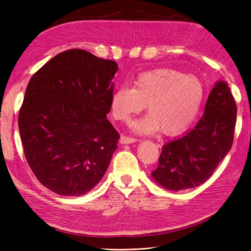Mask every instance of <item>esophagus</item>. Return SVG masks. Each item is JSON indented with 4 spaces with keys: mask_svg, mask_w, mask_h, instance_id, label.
<instances>
[{
    "mask_svg": "<svg viewBox=\"0 0 251 251\" xmlns=\"http://www.w3.org/2000/svg\"><path fill=\"white\" fill-rule=\"evenodd\" d=\"M120 141H121V143H123V145H128V143L136 142L137 139H136V138H134V137H129V136L122 135Z\"/></svg>",
    "mask_w": 251,
    "mask_h": 251,
    "instance_id": "obj_1",
    "label": "esophagus"
}]
</instances>
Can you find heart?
I'll use <instances>...</instances> for the list:
<instances>
[{
    "label": "heart",
    "instance_id": "b5f03b06",
    "mask_svg": "<svg viewBox=\"0 0 251 251\" xmlns=\"http://www.w3.org/2000/svg\"><path fill=\"white\" fill-rule=\"evenodd\" d=\"M202 98L204 88L196 76L173 69H157L139 74L132 88L123 86L114 90L110 106L115 120L128 122L147 104L149 115L132 123V128L141 134L161 128L173 135L195 119Z\"/></svg>",
    "mask_w": 251,
    "mask_h": 251
}]
</instances>
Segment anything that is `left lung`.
Segmentation results:
<instances>
[{"label":"left lung","instance_id":"1","mask_svg":"<svg viewBox=\"0 0 251 251\" xmlns=\"http://www.w3.org/2000/svg\"><path fill=\"white\" fill-rule=\"evenodd\" d=\"M236 102L226 82H218L193 129L167 142L153 178L165 189L180 191L202 184L230 151L236 123Z\"/></svg>","mask_w":251,"mask_h":251}]
</instances>
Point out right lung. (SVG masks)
Returning a JSON list of instances; mask_svg holds the SVG:
<instances>
[{"mask_svg":"<svg viewBox=\"0 0 251 251\" xmlns=\"http://www.w3.org/2000/svg\"><path fill=\"white\" fill-rule=\"evenodd\" d=\"M116 62L84 50L56 55L32 75L18 116L26 162L37 180L79 196L103 177L120 134L106 120Z\"/></svg>","mask_w":251,"mask_h":251,"instance_id":"right-lung-1","label":"right lung"}]
</instances>
